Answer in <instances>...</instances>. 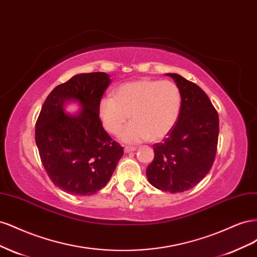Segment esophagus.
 Masks as SVG:
<instances>
[{
  "label": "esophagus",
  "mask_w": 257,
  "mask_h": 257,
  "mask_svg": "<svg viewBox=\"0 0 257 257\" xmlns=\"http://www.w3.org/2000/svg\"><path fill=\"white\" fill-rule=\"evenodd\" d=\"M135 150H136V147H131V146L124 147V151H125L126 153H128L131 151H135Z\"/></svg>",
  "instance_id": "34e87169"
}]
</instances>
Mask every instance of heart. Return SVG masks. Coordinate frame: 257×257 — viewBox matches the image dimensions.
I'll use <instances>...</instances> for the list:
<instances>
[{
    "label": "heart",
    "instance_id": "obj_1",
    "mask_svg": "<svg viewBox=\"0 0 257 257\" xmlns=\"http://www.w3.org/2000/svg\"><path fill=\"white\" fill-rule=\"evenodd\" d=\"M181 102V92L175 82L145 78L123 83L113 96L102 98L98 114L105 130L112 135L121 133L131 115L133 121L122 133L125 143L157 142L175 126Z\"/></svg>",
    "mask_w": 257,
    "mask_h": 257
}]
</instances>
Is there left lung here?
I'll use <instances>...</instances> for the list:
<instances>
[{"label":"left lung","mask_w":257,"mask_h":257,"mask_svg":"<svg viewBox=\"0 0 257 257\" xmlns=\"http://www.w3.org/2000/svg\"><path fill=\"white\" fill-rule=\"evenodd\" d=\"M181 92V110L173 130L153 145L154 159L147 167L149 182L161 191L181 193L203 180L215 159L219 114L196 83L167 74Z\"/></svg>","instance_id":"left-lung-1"}]
</instances>
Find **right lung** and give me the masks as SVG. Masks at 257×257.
I'll list each match as a JSON object with an SVG mask.
<instances>
[{"mask_svg":"<svg viewBox=\"0 0 257 257\" xmlns=\"http://www.w3.org/2000/svg\"><path fill=\"white\" fill-rule=\"evenodd\" d=\"M109 83V75L103 72L75 75L49 93L38 114L35 143L44 168L54 185L73 195H92L103 189L124 153L98 114ZM68 99L83 105L79 115L63 111Z\"/></svg>","mask_w":257,"mask_h":257,"instance_id":"obj_1","label":"right lung"}]
</instances>
